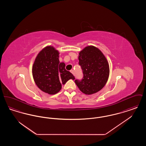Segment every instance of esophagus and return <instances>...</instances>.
Masks as SVG:
<instances>
[{
    "instance_id": "obj_1",
    "label": "esophagus",
    "mask_w": 146,
    "mask_h": 146,
    "mask_svg": "<svg viewBox=\"0 0 146 146\" xmlns=\"http://www.w3.org/2000/svg\"><path fill=\"white\" fill-rule=\"evenodd\" d=\"M70 72L73 74H74V70H70Z\"/></svg>"
}]
</instances>
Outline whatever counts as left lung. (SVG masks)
Here are the masks:
<instances>
[{
	"label": "left lung",
	"mask_w": 146,
	"mask_h": 146,
	"mask_svg": "<svg viewBox=\"0 0 146 146\" xmlns=\"http://www.w3.org/2000/svg\"><path fill=\"white\" fill-rule=\"evenodd\" d=\"M79 64L83 73V79L75 83L84 94L91 95L101 90L110 74L108 62L104 55L94 46L85 47L79 54Z\"/></svg>",
	"instance_id": "left-lung-1"
}]
</instances>
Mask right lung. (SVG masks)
<instances>
[{
	"mask_svg": "<svg viewBox=\"0 0 146 146\" xmlns=\"http://www.w3.org/2000/svg\"><path fill=\"white\" fill-rule=\"evenodd\" d=\"M59 52L51 46H46L38 54L32 67V74L38 87L45 93L54 95L64 84L75 77L65 69L64 63L60 62Z\"/></svg>",
	"mask_w": 146,
	"mask_h": 146,
	"instance_id": "add662e5",
	"label": "right lung"
}]
</instances>
